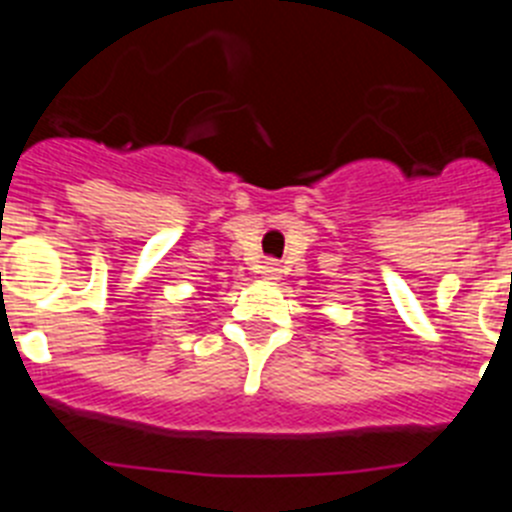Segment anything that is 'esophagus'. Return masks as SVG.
Here are the masks:
<instances>
[{
  "label": "esophagus",
  "mask_w": 512,
  "mask_h": 512,
  "mask_svg": "<svg viewBox=\"0 0 512 512\" xmlns=\"http://www.w3.org/2000/svg\"><path fill=\"white\" fill-rule=\"evenodd\" d=\"M261 274H264V279H279L282 277V264L274 259H266L264 264H261Z\"/></svg>",
  "instance_id": "obj_1"
}]
</instances>
